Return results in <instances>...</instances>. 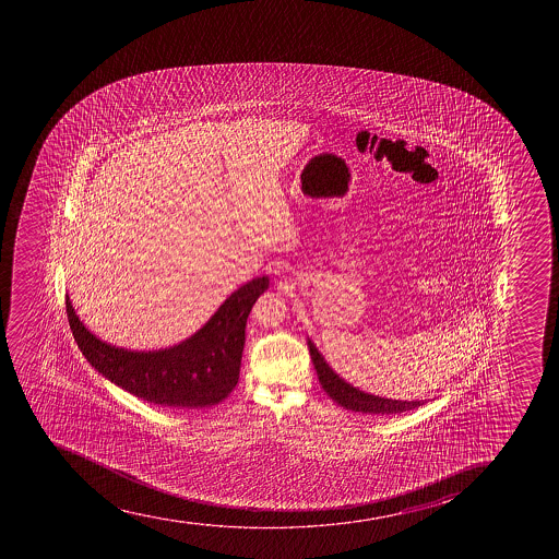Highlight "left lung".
Here are the masks:
<instances>
[{"label":"left lung","mask_w":559,"mask_h":559,"mask_svg":"<svg viewBox=\"0 0 559 559\" xmlns=\"http://www.w3.org/2000/svg\"><path fill=\"white\" fill-rule=\"evenodd\" d=\"M310 346L311 360L316 366L319 382H321L324 392L341 404L343 408L354 409L360 414H403L408 409L423 406L425 401H395V399L377 397L370 393L360 392L359 388H354L348 382L343 381L335 371L326 365V360L322 359V355L317 352L316 344L308 341Z\"/></svg>","instance_id":"left-lung-1"}]
</instances>
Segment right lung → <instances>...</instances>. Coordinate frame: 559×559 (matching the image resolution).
Masks as SVG:
<instances>
[{
	"label": "right lung",
	"instance_id": "1",
	"mask_svg": "<svg viewBox=\"0 0 559 559\" xmlns=\"http://www.w3.org/2000/svg\"><path fill=\"white\" fill-rule=\"evenodd\" d=\"M267 286V276L243 284L193 337L160 352H128L102 343L78 321L69 297L67 319L78 348L109 381L147 403L204 408L221 403L237 386L246 321Z\"/></svg>",
	"mask_w": 559,
	"mask_h": 559
}]
</instances>
